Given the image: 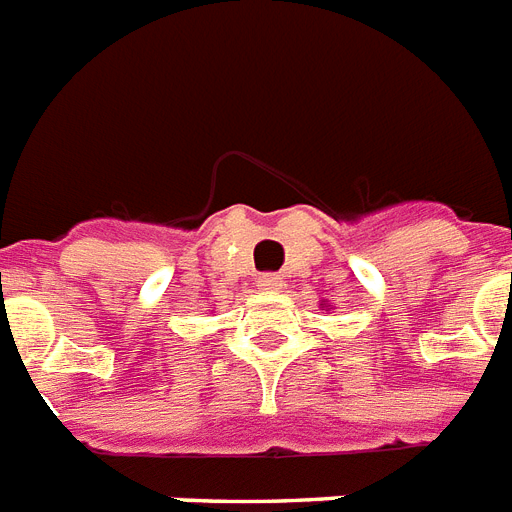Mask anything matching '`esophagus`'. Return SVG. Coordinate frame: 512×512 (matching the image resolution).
Wrapping results in <instances>:
<instances>
[{"mask_svg":"<svg viewBox=\"0 0 512 512\" xmlns=\"http://www.w3.org/2000/svg\"><path fill=\"white\" fill-rule=\"evenodd\" d=\"M257 287L265 289V292H279L284 287V281L276 273H263V276H257Z\"/></svg>","mask_w":512,"mask_h":512,"instance_id":"1","label":"esophagus"}]
</instances>
